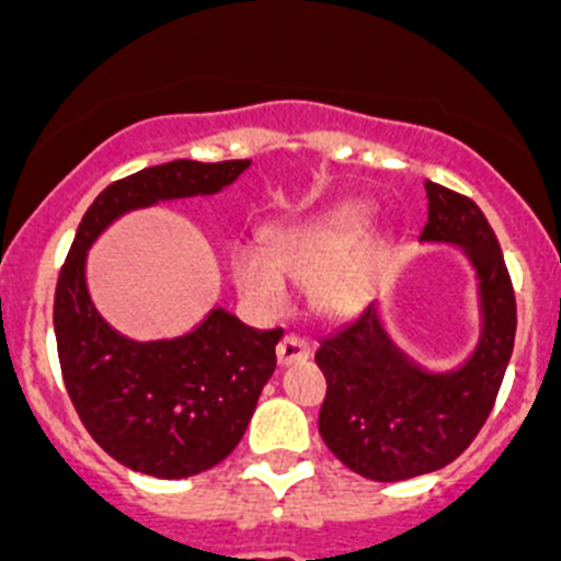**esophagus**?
<instances>
[{"label": "esophagus", "instance_id": "34e87169", "mask_svg": "<svg viewBox=\"0 0 561 561\" xmlns=\"http://www.w3.org/2000/svg\"><path fill=\"white\" fill-rule=\"evenodd\" d=\"M312 352H310V343L299 335H285L276 346V357H279L282 366H293V363H301L307 360Z\"/></svg>", "mask_w": 561, "mask_h": 561}]
</instances>
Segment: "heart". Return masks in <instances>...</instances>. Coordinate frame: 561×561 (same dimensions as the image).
I'll list each match as a JSON object with an SVG mask.
<instances>
[{"label": "heart", "instance_id": "obj_1", "mask_svg": "<svg viewBox=\"0 0 561 561\" xmlns=\"http://www.w3.org/2000/svg\"><path fill=\"white\" fill-rule=\"evenodd\" d=\"M375 211L366 204H346L327 218L290 226L271 237V251L240 245L231 256L237 287L260 307H282L290 296L287 279L318 285L316 305L327 316H346L366 299L377 274V256L357 251L366 243Z\"/></svg>", "mask_w": 561, "mask_h": 561}]
</instances>
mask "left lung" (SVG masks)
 <instances>
[{
	"label": "left lung",
	"mask_w": 561,
	"mask_h": 561,
	"mask_svg": "<svg viewBox=\"0 0 561 561\" xmlns=\"http://www.w3.org/2000/svg\"><path fill=\"white\" fill-rule=\"evenodd\" d=\"M422 243L463 249L478 276L481 337L453 371H427L391 341L375 305L321 341L327 397L318 431L337 461L371 481L436 472L467 450L492 413L517 332L512 276L478 204L425 181Z\"/></svg>",
	"instance_id": "left-lung-1"
}]
</instances>
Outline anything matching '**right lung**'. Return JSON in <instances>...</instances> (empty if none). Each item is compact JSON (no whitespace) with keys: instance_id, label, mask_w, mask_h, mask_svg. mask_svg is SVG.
<instances>
[{"instance_id":"obj_1","label":"right lung","mask_w":561,"mask_h":561,"mask_svg":"<svg viewBox=\"0 0 561 561\" xmlns=\"http://www.w3.org/2000/svg\"><path fill=\"white\" fill-rule=\"evenodd\" d=\"M249 159H175L108 184L83 215L55 287V341L75 411L94 442L134 472L198 476L234 450L276 368L282 330H254L224 307L186 335L130 341L105 324L85 287V256L119 215L215 195Z\"/></svg>"}]
</instances>
